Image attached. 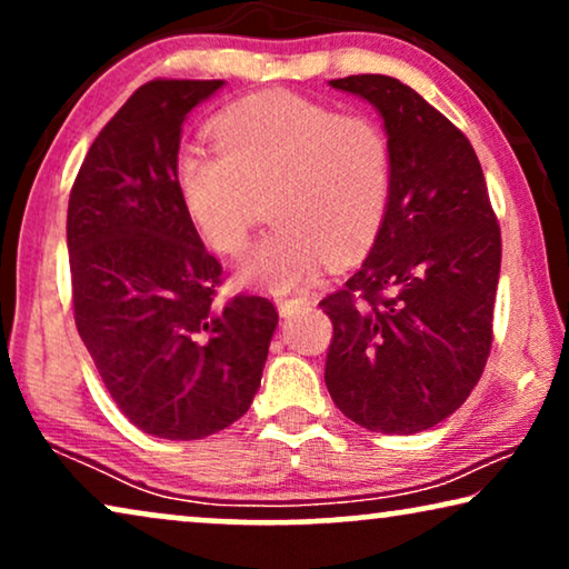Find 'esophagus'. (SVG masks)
Here are the masks:
<instances>
[{
  "mask_svg": "<svg viewBox=\"0 0 569 569\" xmlns=\"http://www.w3.org/2000/svg\"><path fill=\"white\" fill-rule=\"evenodd\" d=\"M308 302V298H277V310L282 316H290L295 310L302 308Z\"/></svg>",
  "mask_w": 569,
  "mask_h": 569,
  "instance_id": "obj_1",
  "label": "esophagus"
}]
</instances>
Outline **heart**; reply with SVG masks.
<instances>
[{"mask_svg": "<svg viewBox=\"0 0 569 569\" xmlns=\"http://www.w3.org/2000/svg\"><path fill=\"white\" fill-rule=\"evenodd\" d=\"M214 142L217 150H181L176 186L201 240L220 253L243 248L259 199L269 197L274 228L240 256V282L295 290L323 256L355 259L383 228L393 154L368 116L267 92L217 116Z\"/></svg>", "mask_w": 569, "mask_h": 569, "instance_id": "obj_1", "label": "heart"}]
</instances>
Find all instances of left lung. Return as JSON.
Returning <instances> with one entry per match:
<instances>
[{
  "instance_id": "8db88e82",
  "label": "left lung",
  "mask_w": 569,
  "mask_h": 569,
  "mask_svg": "<svg viewBox=\"0 0 569 569\" xmlns=\"http://www.w3.org/2000/svg\"><path fill=\"white\" fill-rule=\"evenodd\" d=\"M376 106L391 201L368 259L321 300L333 323L326 388L370 432L430 430L469 399L492 347L500 224L461 129L393 77L331 80Z\"/></svg>"
}]
</instances>
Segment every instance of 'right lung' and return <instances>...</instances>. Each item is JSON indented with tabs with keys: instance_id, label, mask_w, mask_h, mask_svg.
Wrapping results in <instances>:
<instances>
[{
	"instance_id": "1",
	"label": "right lung",
	"mask_w": 569,
	"mask_h": 569,
	"mask_svg": "<svg viewBox=\"0 0 569 569\" xmlns=\"http://www.w3.org/2000/svg\"><path fill=\"white\" fill-rule=\"evenodd\" d=\"M222 80H152L84 154L67 209L77 331L116 407L147 435L201 440L261 386L277 308L217 302L222 267L176 186L181 127Z\"/></svg>"
}]
</instances>
